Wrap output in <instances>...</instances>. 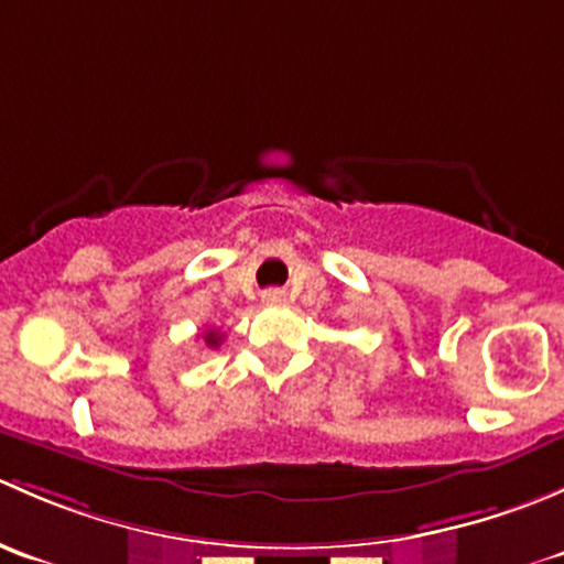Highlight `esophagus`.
I'll list each match as a JSON object with an SVG mask.
<instances>
[{"label":"esophagus","instance_id":"34e87169","mask_svg":"<svg viewBox=\"0 0 564 564\" xmlns=\"http://www.w3.org/2000/svg\"><path fill=\"white\" fill-rule=\"evenodd\" d=\"M283 300H286V294H283L281 289H270V292H264V303H267V305L283 303Z\"/></svg>","mask_w":564,"mask_h":564}]
</instances>
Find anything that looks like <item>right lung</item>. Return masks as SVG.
I'll return each mask as SVG.
<instances>
[{"mask_svg":"<svg viewBox=\"0 0 564 564\" xmlns=\"http://www.w3.org/2000/svg\"><path fill=\"white\" fill-rule=\"evenodd\" d=\"M202 338H204V344H207V346H213V349H218V346H220V340H224V335H220L218 329H207V333H204Z\"/></svg>","mask_w":564,"mask_h":564,"instance_id":"obj_1","label":"right lung"}]
</instances>
